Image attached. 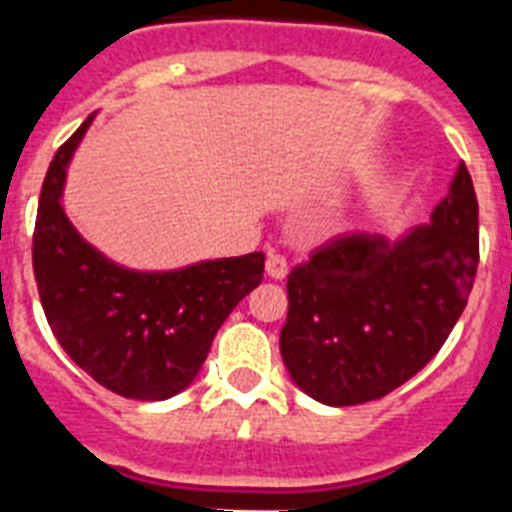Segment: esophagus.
<instances>
[{
	"mask_svg": "<svg viewBox=\"0 0 512 512\" xmlns=\"http://www.w3.org/2000/svg\"><path fill=\"white\" fill-rule=\"evenodd\" d=\"M265 273H268V279H273V281L287 279V273H289L287 260H284L281 255H276V252H268V260H265Z\"/></svg>",
	"mask_w": 512,
	"mask_h": 512,
	"instance_id": "1",
	"label": "esophagus"
}]
</instances>
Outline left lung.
<instances>
[{"label":"left lung","instance_id":"1","mask_svg":"<svg viewBox=\"0 0 512 512\" xmlns=\"http://www.w3.org/2000/svg\"><path fill=\"white\" fill-rule=\"evenodd\" d=\"M478 268V201L465 164L428 225L398 239L335 236L287 279L281 358L327 406L388 396L436 356L468 305Z\"/></svg>","mask_w":512,"mask_h":512}]
</instances>
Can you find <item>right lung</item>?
I'll use <instances>...</instances> for the list:
<instances>
[{
    "label": "right lung",
    "mask_w": 512,
    "mask_h": 512,
    "mask_svg": "<svg viewBox=\"0 0 512 512\" xmlns=\"http://www.w3.org/2000/svg\"><path fill=\"white\" fill-rule=\"evenodd\" d=\"M95 114L58 148L34 228V276L52 335L92 380L135 401H164L196 380L217 329L263 281L265 255L199 260L172 271L114 263L63 207L68 164Z\"/></svg>",
    "instance_id": "add662e5"
}]
</instances>
